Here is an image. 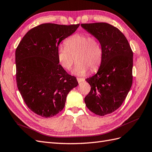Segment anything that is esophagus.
Instances as JSON below:
<instances>
[{
    "label": "esophagus",
    "mask_w": 152,
    "mask_h": 152,
    "mask_svg": "<svg viewBox=\"0 0 152 152\" xmlns=\"http://www.w3.org/2000/svg\"><path fill=\"white\" fill-rule=\"evenodd\" d=\"M77 81L79 83H80V82H84L85 80V79H83V78H77Z\"/></svg>",
    "instance_id": "obj_1"
}]
</instances>
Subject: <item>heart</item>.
Returning a JSON list of instances; mask_svg holds the SVG:
<instances>
[{"instance_id": "heart-1", "label": "heart", "mask_w": 152, "mask_h": 152, "mask_svg": "<svg viewBox=\"0 0 152 152\" xmlns=\"http://www.w3.org/2000/svg\"><path fill=\"white\" fill-rule=\"evenodd\" d=\"M103 48L95 36L76 34L65 41V46L59 45L57 57L59 64L65 70H70L77 62L73 73L83 75L87 70L94 72L99 68L103 60Z\"/></svg>"}]
</instances>
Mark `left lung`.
I'll list each match as a JSON object with an SVG mask.
<instances>
[{
    "label": "left lung",
    "mask_w": 152,
    "mask_h": 152,
    "mask_svg": "<svg viewBox=\"0 0 152 152\" xmlns=\"http://www.w3.org/2000/svg\"><path fill=\"white\" fill-rule=\"evenodd\" d=\"M103 48V60L96 74L86 79L91 91L86 107L99 116L112 113L123 103L132 84L133 53L121 30L107 23H82Z\"/></svg>",
    "instance_id": "left-lung-1"
}]
</instances>
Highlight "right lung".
Instances as JSON below:
<instances>
[{"label": "right lung", "mask_w": 152, "mask_h": 152, "mask_svg": "<svg viewBox=\"0 0 152 152\" xmlns=\"http://www.w3.org/2000/svg\"><path fill=\"white\" fill-rule=\"evenodd\" d=\"M80 24L43 23L30 30L16 50V79L25 104L38 115H56L65 107L67 94L78 86L76 77L59 64L57 53L63 40Z\"/></svg>", "instance_id": "1"}]
</instances>
